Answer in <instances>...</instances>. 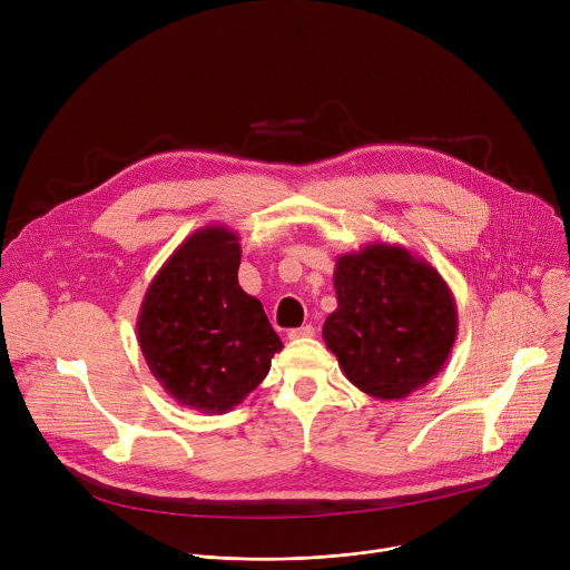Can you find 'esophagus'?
I'll return each mask as SVG.
<instances>
[{
    "mask_svg": "<svg viewBox=\"0 0 570 570\" xmlns=\"http://www.w3.org/2000/svg\"><path fill=\"white\" fill-rule=\"evenodd\" d=\"M313 334H315V330L311 327V324H304V327H299V330H291L288 338L291 341H304V338H311Z\"/></svg>",
    "mask_w": 570,
    "mask_h": 570,
    "instance_id": "34e87169",
    "label": "esophagus"
}]
</instances>
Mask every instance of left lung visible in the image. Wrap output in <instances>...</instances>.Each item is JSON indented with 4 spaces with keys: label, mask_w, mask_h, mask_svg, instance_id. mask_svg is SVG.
Here are the masks:
<instances>
[{
    "label": "left lung",
    "mask_w": 570,
    "mask_h": 570,
    "mask_svg": "<svg viewBox=\"0 0 570 570\" xmlns=\"http://www.w3.org/2000/svg\"><path fill=\"white\" fill-rule=\"evenodd\" d=\"M334 288L338 308L322 338L350 383L399 401L438 376L458 336V306L426 259L374 240L336 259Z\"/></svg>",
    "instance_id": "obj_1"
}]
</instances>
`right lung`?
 <instances>
[{
    "instance_id": "add662e5",
    "label": "right lung",
    "mask_w": 570,
    "mask_h": 570,
    "mask_svg": "<svg viewBox=\"0 0 570 570\" xmlns=\"http://www.w3.org/2000/svg\"><path fill=\"white\" fill-rule=\"evenodd\" d=\"M238 234L207 225L153 277L137 315L150 374L180 405L232 411L268 374L282 341L257 297L238 286Z\"/></svg>"
}]
</instances>
